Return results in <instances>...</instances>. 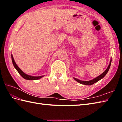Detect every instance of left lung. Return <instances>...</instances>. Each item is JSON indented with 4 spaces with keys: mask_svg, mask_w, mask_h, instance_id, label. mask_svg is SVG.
<instances>
[{
    "mask_svg": "<svg viewBox=\"0 0 122 122\" xmlns=\"http://www.w3.org/2000/svg\"><path fill=\"white\" fill-rule=\"evenodd\" d=\"M111 62H112V59H111L110 62V63H109V65H108L107 69L105 70V71L104 72H103V73H102L101 75H100V76H98L97 77H95V79L90 80V81H81V80H80L79 79H77L76 78H75V77H73V78H74V79L75 80H76V81H77V82H79V83H80V84H84V85H92L93 84H94L95 83L97 82V81H99V80H100L101 79H103V77H104L105 76V75L107 74L108 70H109L110 68V66H111Z\"/></svg>",
    "mask_w": 122,
    "mask_h": 122,
    "instance_id": "obj_1",
    "label": "left lung"
}]
</instances>
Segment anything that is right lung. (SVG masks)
<instances>
[{"mask_svg":"<svg viewBox=\"0 0 122 122\" xmlns=\"http://www.w3.org/2000/svg\"><path fill=\"white\" fill-rule=\"evenodd\" d=\"M11 59H12L13 65H14L15 69L17 70V71L18 72V73L20 74V76H21L23 77V78H24L25 79L29 80H38V79L42 78L43 76H30V75H28L27 74L25 73L24 72H23L19 68V67H18V66L17 65L16 63H15V61L14 60V58H13V56L12 54H11Z\"/></svg>","mask_w":122,"mask_h":122,"instance_id":"add662e5","label":"right lung"}]
</instances>
